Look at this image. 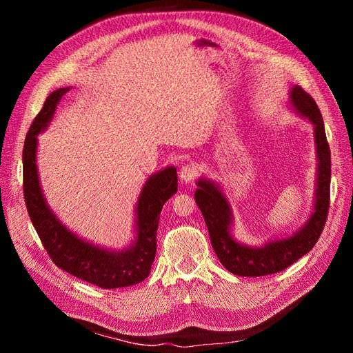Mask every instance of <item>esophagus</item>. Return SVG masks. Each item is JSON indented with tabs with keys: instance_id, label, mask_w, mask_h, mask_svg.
I'll return each instance as SVG.
<instances>
[{
	"instance_id": "obj_1",
	"label": "esophagus",
	"mask_w": 353,
	"mask_h": 353,
	"mask_svg": "<svg viewBox=\"0 0 353 353\" xmlns=\"http://www.w3.org/2000/svg\"><path fill=\"white\" fill-rule=\"evenodd\" d=\"M196 176H197V168L194 165L187 163L179 169V179L183 181V183H191Z\"/></svg>"
}]
</instances>
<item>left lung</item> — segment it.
<instances>
[{
	"label": "left lung",
	"instance_id": "1",
	"mask_svg": "<svg viewBox=\"0 0 353 353\" xmlns=\"http://www.w3.org/2000/svg\"><path fill=\"white\" fill-rule=\"evenodd\" d=\"M290 101L294 109L315 126L318 154L315 205L312 215L303 228L292 237L270 241L262 248L241 244L230 234L232 213L227 197L210 181L203 178L197 181L199 188L196 190L194 199L208 225L212 248L225 270L236 275L262 276L284 271L314 248L325 225L330 206L331 156L324 121L315 100L299 85L292 90Z\"/></svg>",
	"mask_w": 353,
	"mask_h": 353
}]
</instances>
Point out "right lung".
<instances>
[{
    "mask_svg": "<svg viewBox=\"0 0 353 353\" xmlns=\"http://www.w3.org/2000/svg\"><path fill=\"white\" fill-rule=\"evenodd\" d=\"M69 88L52 91L32 122L23 145V196L32 225L42 245L59 268L79 280L101 288H119L144 281L156 256V234L160 212L178 190L176 169L169 166L152 175L144 184L137 203V241L122 252L97 248L74 236L56 218L42 196L38 169V134L44 131L59 101Z\"/></svg>",
    "mask_w": 353,
    "mask_h": 353,
    "instance_id": "1",
    "label": "right lung"
}]
</instances>
